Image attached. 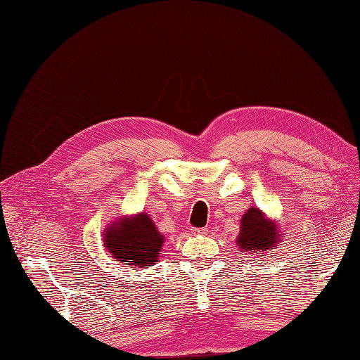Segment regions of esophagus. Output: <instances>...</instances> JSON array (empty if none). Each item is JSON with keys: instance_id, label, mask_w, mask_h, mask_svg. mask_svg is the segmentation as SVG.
<instances>
[{"instance_id": "34e87169", "label": "esophagus", "mask_w": 360, "mask_h": 360, "mask_svg": "<svg viewBox=\"0 0 360 360\" xmlns=\"http://www.w3.org/2000/svg\"><path fill=\"white\" fill-rule=\"evenodd\" d=\"M193 234H207L209 233V228L204 226V228H193Z\"/></svg>"}]
</instances>
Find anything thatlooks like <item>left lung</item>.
Returning a JSON list of instances; mask_svg holds the SVG:
<instances>
[{"label":"left lung","mask_w":360,"mask_h":360,"mask_svg":"<svg viewBox=\"0 0 360 360\" xmlns=\"http://www.w3.org/2000/svg\"><path fill=\"white\" fill-rule=\"evenodd\" d=\"M281 240L278 226L266 219L264 214L261 213L255 207L243 214L240 222V234L237 237V246L243 252L249 254H263L264 250L269 252V249H275Z\"/></svg>","instance_id":"obj_1"}]
</instances>
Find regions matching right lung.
<instances>
[{
  "label": "right lung",
  "instance_id": "right-lung-1",
  "mask_svg": "<svg viewBox=\"0 0 360 360\" xmlns=\"http://www.w3.org/2000/svg\"><path fill=\"white\" fill-rule=\"evenodd\" d=\"M163 243L148 214L139 213L135 217H126L111 225L105 233V245L115 259L124 266L146 267L158 263V254Z\"/></svg>",
  "mask_w": 360,
  "mask_h": 360
}]
</instances>
